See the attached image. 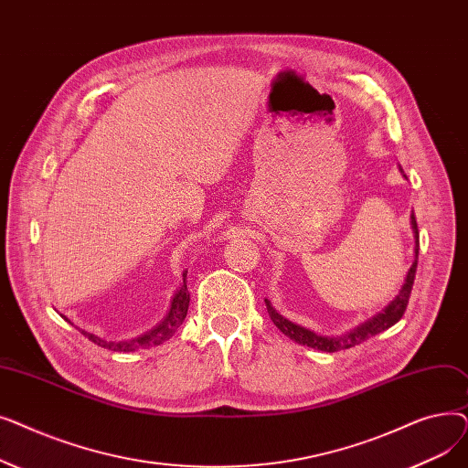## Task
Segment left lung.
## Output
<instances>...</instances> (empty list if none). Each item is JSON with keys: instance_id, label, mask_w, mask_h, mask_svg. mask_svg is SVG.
<instances>
[{"instance_id": "left-lung-1", "label": "left lung", "mask_w": 468, "mask_h": 468, "mask_svg": "<svg viewBox=\"0 0 468 468\" xmlns=\"http://www.w3.org/2000/svg\"><path fill=\"white\" fill-rule=\"evenodd\" d=\"M411 228H413V233H415V261L410 267L406 282H404L400 293L397 296V300L390 302V305L385 307V311H381L379 314L370 318V321L364 323L362 326L355 328L353 332H349L346 335L328 337V335H318V334H314V332H311V330H307L303 326H298V324L286 321V318L281 316L271 307V303L265 300L267 313H269V316H271L273 324L284 335H288L292 341L300 343V346H307V347H313V349H318V351H326V353H335V351H341V349H351V347L358 346V343L366 341L367 337L378 335L379 332L390 328L392 324H397L400 318H402V314L406 313V307H408V300H410V293H411V288H413V279H415V271H417V254H420V231H417V221H415L413 212H411Z\"/></svg>"}]
</instances>
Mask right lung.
I'll list each match as a JSON object with an SVG mask.
<instances>
[{"mask_svg":"<svg viewBox=\"0 0 468 468\" xmlns=\"http://www.w3.org/2000/svg\"><path fill=\"white\" fill-rule=\"evenodd\" d=\"M186 275H187V271L184 273V286L175 293V298H172L170 311L163 318V323H159L154 330L142 334L140 337L127 339V341H117V343L115 341H104V339L94 337L92 334H87V332H83V335H87L92 343H96V346H101L104 349L122 351V353L154 347V346H159V343L170 339L172 335H175V332L182 326L184 318L187 314V307H189V292H187V284H186Z\"/></svg>","mask_w":468,"mask_h":468,"instance_id":"obj_1","label":"right lung"}]
</instances>
